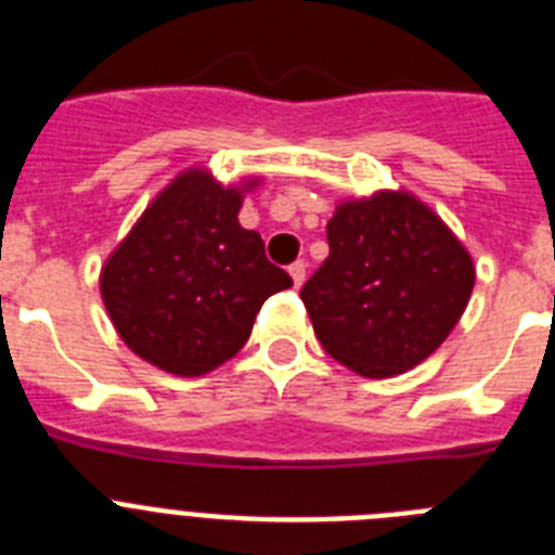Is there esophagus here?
<instances>
[{
    "label": "esophagus",
    "mask_w": 555,
    "mask_h": 555,
    "mask_svg": "<svg viewBox=\"0 0 555 555\" xmlns=\"http://www.w3.org/2000/svg\"><path fill=\"white\" fill-rule=\"evenodd\" d=\"M288 274H292L294 286L300 288L302 283H306V263H302V261H294L292 267H288Z\"/></svg>",
    "instance_id": "obj_1"
}]
</instances>
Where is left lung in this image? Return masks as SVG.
<instances>
[{"label":"left lung","mask_w":555,"mask_h":555,"mask_svg":"<svg viewBox=\"0 0 555 555\" xmlns=\"http://www.w3.org/2000/svg\"><path fill=\"white\" fill-rule=\"evenodd\" d=\"M327 244L300 297L327 356L372 380L423 364L473 297L469 249L405 189L338 199Z\"/></svg>","instance_id":"8db88e82"}]
</instances>
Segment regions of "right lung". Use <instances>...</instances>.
I'll return each mask as SVG.
<instances>
[{"label":"right lung","instance_id":"1","mask_svg":"<svg viewBox=\"0 0 555 555\" xmlns=\"http://www.w3.org/2000/svg\"><path fill=\"white\" fill-rule=\"evenodd\" d=\"M249 175L224 185L205 166L155 194L100 272L113 327L146 364L199 377L247 345L263 300L292 286L267 261L261 235L238 224Z\"/></svg>","mask_w":555,"mask_h":555}]
</instances>
